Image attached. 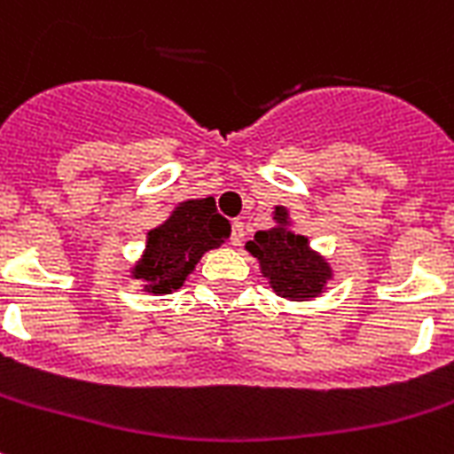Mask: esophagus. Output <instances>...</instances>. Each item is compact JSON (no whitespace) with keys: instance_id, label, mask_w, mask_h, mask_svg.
Returning a JSON list of instances; mask_svg holds the SVG:
<instances>
[{"instance_id":"obj_1","label":"esophagus","mask_w":454,"mask_h":454,"mask_svg":"<svg viewBox=\"0 0 454 454\" xmlns=\"http://www.w3.org/2000/svg\"><path fill=\"white\" fill-rule=\"evenodd\" d=\"M242 239H245V223H242V221H233V223H231V245L239 247L242 245Z\"/></svg>"}]
</instances>
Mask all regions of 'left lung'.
Masks as SVG:
<instances>
[{"instance_id":"left-lung-1","label":"left lung","mask_w":454,"mask_h":454,"mask_svg":"<svg viewBox=\"0 0 454 454\" xmlns=\"http://www.w3.org/2000/svg\"><path fill=\"white\" fill-rule=\"evenodd\" d=\"M245 249L259 261L261 278L268 286L286 301L319 298L333 279L329 259L312 249L308 235L294 231V221L285 205H275L272 226L254 235Z\"/></svg>"}]
</instances>
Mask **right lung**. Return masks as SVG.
<instances>
[{"mask_svg":"<svg viewBox=\"0 0 454 454\" xmlns=\"http://www.w3.org/2000/svg\"><path fill=\"white\" fill-rule=\"evenodd\" d=\"M231 226L216 215L212 198H189L175 202L168 219L151 228L144 252L130 268V278L142 282V291L165 296L182 289L195 265L209 249L226 242Z\"/></svg>","mask_w":454,"mask_h":454,"instance_id":"obj_1","label":"right lung"}]
</instances>
